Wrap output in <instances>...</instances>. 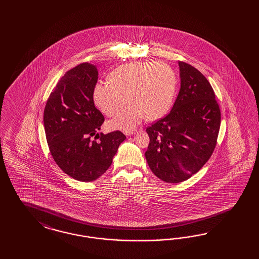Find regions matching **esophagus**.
<instances>
[{
  "label": "esophagus",
  "instance_id": "34e87169",
  "mask_svg": "<svg viewBox=\"0 0 259 259\" xmlns=\"http://www.w3.org/2000/svg\"><path fill=\"white\" fill-rule=\"evenodd\" d=\"M136 133V132H133V131H131V132H126V136H133L134 134Z\"/></svg>",
  "mask_w": 259,
  "mask_h": 259
}]
</instances>
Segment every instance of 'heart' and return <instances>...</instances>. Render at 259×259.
<instances>
[{
  "label": "heart",
  "mask_w": 259,
  "mask_h": 259,
  "mask_svg": "<svg viewBox=\"0 0 259 259\" xmlns=\"http://www.w3.org/2000/svg\"><path fill=\"white\" fill-rule=\"evenodd\" d=\"M110 82L97 83L93 90L96 105L107 116L122 109L125 97L131 103L109 122L110 128L133 130L142 120L160 118L172 105L176 77L162 63H130L112 71Z\"/></svg>",
  "instance_id": "1"
}]
</instances>
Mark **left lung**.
Masks as SVG:
<instances>
[{"label":"left lung","mask_w":259,"mask_h":259,"mask_svg":"<svg viewBox=\"0 0 259 259\" xmlns=\"http://www.w3.org/2000/svg\"><path fill=\"white\" fill-rule=\"evenodd\" d=\"M179 66L181 89L171 112L146 129L147 163L168 183L187 181L203 167L215 147L221 119L207 78L188 63Z\"/></svg>","instance_id":"1"}]
</instances>
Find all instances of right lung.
<instances>
[{"mask_svg": "<svg viewBox=\"0 0 259 259\" xmlns=\"http://www.w3.org/2000/svg\"><path fill=\"white\" fill-rule=\"evenodd\" d=\"M98 75L97 66L88 63L67 71L49 96L44 113L47 143L56 163L83 182L106 172L126 139L120 131L98 133L104 121L93 100Z\"/></svg>", "mask_w": 259, "mask_h": 259, "instance_id": "right-lung-1", "label": "right lung"}]
</instances>
